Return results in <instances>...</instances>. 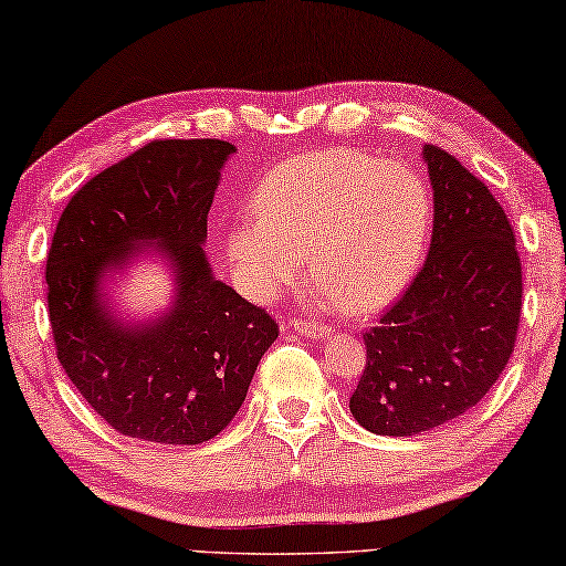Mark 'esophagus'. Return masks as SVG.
<instances>
[{
  "label": "esophagus",
  "instance_id": "obj_1",
  "mask_svg": "<svg viewBox=\"0 0 566 566\" xmlns=\"http://www.w3.org/2000/svg\"><path fill=\"white\" fill-rule=\"evenodd\" d=\"M293 331H298L301 336H308V338H328L331 336V328L328 326H318V323H311V321H293L291 323Z\"/></svg>",
  "mask_w": 566,
  "mask_h": 566
}]
</instances>
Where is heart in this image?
Instances as JSON below:
<instances>
[{
	"mask_svg": "<svg viewBox=\"0 0 566 566\" xmlns=\"http://www.w3.org/2000/svg\"><path fill=\"white\" fill-rule=\"evenodd\" d=\"M253 220L230 228L226 250L258 301L298 281L346 313H374L403 293L423 261L433 200L413 170L326 147L285 160L258 182Z\"/></svg>",
	"mask_w": 566,
	"mask_h": 566,
	"instance_id": "heart-1",
	"label": "heart"
}]
</instances>
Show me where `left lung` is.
<instances>
[{"label":"left lung","mask_w":566,"mask_h":566,"mask_svg":"<svg viewBox=\"0 0 566 566\" xmlns=\"http://www.w3.org/2000/svg\"><path fill=\"white\" fill-rule=\"evenodd\" d=\"M433 188L429 258L366 340L350 396L354 419L378 437H416L489 394L514 350L522 263L504 208L457 157L423 145Z\"/></svg>","instance_id":"left-lung-1"}]
</instances>
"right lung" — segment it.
<instances>
[{
	"instance_id": "obj_1",
	"label": "right lung",
	"mask_w": 566,
	"mask_h": 566,
	"mask_svg": "<svg viewBox=\"0 0 566 566\" xmlns=\"http://www.w3.org/2000/svg\"><path fill=\"white\" fill-rule=\"evenodd\" d=\"M226 140H153L74 192L48 255L57 358L85 401L125 437L192 447L226 429L277 338L263 308L218 281L208 212ZM147 244L169 261L174 305L145 324L101 291Z\"/></svg>"
}]
</instances>
